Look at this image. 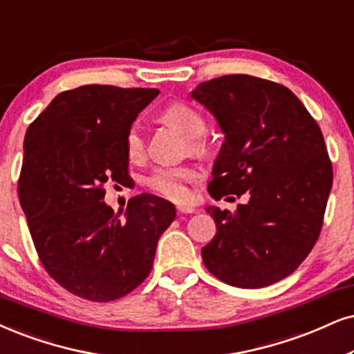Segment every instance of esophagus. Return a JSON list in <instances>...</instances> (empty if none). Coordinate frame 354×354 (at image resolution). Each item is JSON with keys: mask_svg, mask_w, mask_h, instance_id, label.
I'll return each mask as SVG.
<instances>
[{"mask_svg": "<svg viewBox=\"0 0 354 354\" xmlns=\"http://www.w3.org/2000/svg\"><path fill=\"white\" fill-rule=\"evenodd\" d=\"M178 212L180 214H194L196 209L192 205H178Z\"/></svg>", "mask_w": 354, "mask_h": 354, "instance_id": "34e87169", "label": "esophagus"}]
</instances>
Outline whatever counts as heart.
Wrapping results in <instances>:
<instances>
[{"instance_id": "b5f03b06", "label": "heart", "mask_w": 354, "mask_h": 354, "mask_svg": "<svg viewBox=\"0 0 354 354\" xmlns=\"http://www.w3.org/2000/svg\"><path fill=\"white\" fill-rule=\"evenodd\" d=\"M162 119L168 125L189 138L192 150H203V142L199 136L204 132L205 122L194 107L185 102H173L162 113ZM125 153L132 162H138L145 155V138L142 136L140 124L133 122L125 133ZM201 178L199 169L191 165L183 167H163L151 171L145 180V186L151 192L176 203H185L189 199V183L198 181Z\"/></svg>"}]
</instances>
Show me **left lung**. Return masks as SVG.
Here are the masks:
<instances>
[{"instance_id":"8db88e82","label":"left lung","mask_w":354,"mask_h":354,"mask_svg":"<svg viewBox=\"0 0 354 354\" xmlns=\"http://www.w3.org/2000/svg\"><path fill=\"white\" fill-rule=\"evenodd\" d=\"M191 96L225 136L209 194H250L235 214L205 209L217 234L204 265L235 288L274 284L297 270L324 225L333 168L319 124L289 88L250 75L209 80Z\"/></svg>"}]
</instances>
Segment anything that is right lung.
I'll return each mask as SVG.
<instances>
[{
    "label": "right lung",
    "mask_w": 354,
    "mask_h": 354,
    "mask_svg": "<svg viewBox=\"0 0 354 354\" xmlns=\"http://www.w3.org/2000/svg\"><path fill=\"white\" fill-rule=\"evenodd\" d=\"M158 93L84 84L53 97L26 132L17 194L34 247L50 277L86 301H115L144 283L176 217L153 194L129 201L122 221L102 201L106 181L131 180L125 133Z\"/></svg>",
    "instance_id": "obj_1"
}]
</instances>
